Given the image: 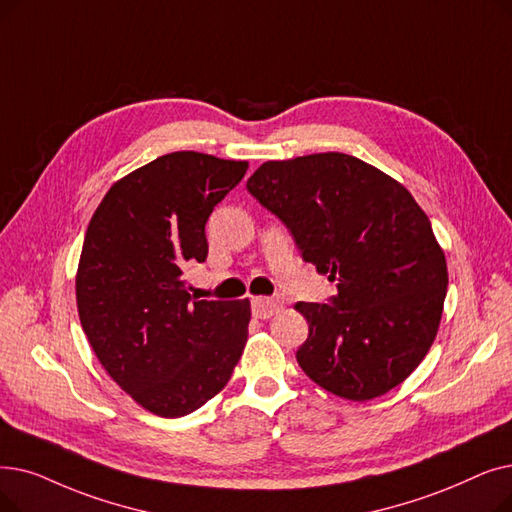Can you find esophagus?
<instances>
[{
    "label": "esophagus",
    "mask_w": 512,
    "mask_h": 512,
    "mask_svg": "<svg viewBox=\"0 0 512 512\" xmlns=\"http://www.w3.org/2000/svg\"><path fill=\"white\" fill-rule=\"evenodd\" d=\"M251 305H253V316H255V318L268 320V318H272L274 314H278L280 307H282V301L270 299V297H253V299H251Z\"/></svg>",
    "instance_id": "obj_1"
}]
</instances>
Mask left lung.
<instances>
[{
	"mask_svg": "<svg viewBox=\"0 0 512 512\" xmlns=\"http://www.w3.org/2000/svg\"><path fill=\"white\" fill-rule=\"evenodd\" d=\"M247 190L337 282L328 303L295 305L309 324L303 372L351 402L404 383L435 341L448 291L446 255L414 196L343 152L268 161Z\"/></svg>",
	"mask_w": 512,
	"mask_h": 512,
	"instance_id": "left-lung-1",
	"label": "left lung"
}]
</instances>
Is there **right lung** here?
I'll use <instances>...</instances> for the list:
<instances>
[{"mask_svg":"<svg viewBox=\"0 0 512 512\" xmlns=\"http://www.w3.org/2000/svg\"><path fill=\"white\" fill-rule=\"evenodd\" d=\"M247 169L163 154L110 186L87 226L75 280L83 332L110 379L157 416L207 404L247 343L249 299L194 301L182 274L207 259V219Z\"/></svg>","mask_w":512,"mask_h":512,"instance_id":"1","label":"right lung"}]
</instances>
